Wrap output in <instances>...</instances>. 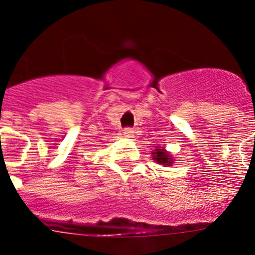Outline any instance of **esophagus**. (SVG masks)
Wrapping results in <instances>:
<instances>
[{
    "label": "esophagus",
    "instance_id": "obj_1",
    "mask_svg": "<svg viewBox=\"0 0 255 255\" xmlns=\"http://www.w3.org/2000/svg\"><path fill=\"white\" fill-rule=\"evenodd\" d=\"M124 135L126 137H128V139H130V137L134 136V130L131 129V128H126L124 130Z\"/></svg>",
    "mask_w": 255,
    "mask_h": 255
}]
</instances>
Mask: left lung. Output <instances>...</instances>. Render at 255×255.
Listing matches in <instances>:
<instances>
[{
  "label": "left lung",
  "instance_id": "obj_1",
  "mask_svg": "<svg viewBox=\"0 0 255 255\" xmlns=\"http://www.w3.org/2000/svg\"><path fill=\"white\" fill-rule=\"evenodd\" d=\"M152 158H153V160H156L158 164H162L164 166L172 165L171 154H169L163 147L154 148V151L152 152Z\"/></svg>",
  "mask_w": 255,
  "mask_h": 255
}]
</instances>
